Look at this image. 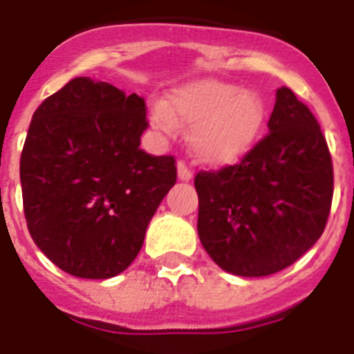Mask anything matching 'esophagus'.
<instances>
[{
    "instance_id": "34e87169",
    "label": "esophagus",
    "mask_w": 354,
    "mask_h": 354,
    "mask_svg": "<svg viewBox=\"0 0 354 354\" xmlns=\"http://www.w3.org/2000/svg\"><path fill=\"white\" fill-rule=\"evenodd\" d=\"M178 178L182 180V182H189L191 178H193V171L189 169L187 163L185 161H178Z\"/></svg>"
}]
</instances>
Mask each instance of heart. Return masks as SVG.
Masks as SVG:
<instances>
[{
  "mask_svg": "<svg viewBox=\"0 0 354 354\" xmlns=\"http://www.w3.org/2000/svg\"><path fill=\"white\" fill-rule=\"evenodd\" d=\"M266 106L253 91L215 79L178 88L165 104L154 108L152 122L174 133L180 124L191 128V147L200 161L232 165L250 152L263 132Z\"/></svg>",
  "mask_w": 354,
  "mask_h": 354,
  "instance_id": "1",
  "label": "heart"
}]
</instances>
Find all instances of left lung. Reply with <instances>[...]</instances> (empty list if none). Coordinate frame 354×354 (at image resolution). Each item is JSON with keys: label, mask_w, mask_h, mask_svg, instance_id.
<instances>
[{"label": "left lung", "mask_w": 354, "mask_h": 354, "mask_svg": "<svg viewBox=\"0 0 354 354\" xmlns=\"http://www.w3.org/2000/svg\"><path fill=\"white\" fill-rule=\"evenodd\" d=\"M275 97L270 132L241 163L194 176L200 242L242 277L296 263L322 236L333 202V160L318 121L290 88Z\"/></svg>", "instance_id": "obj_1"}]
</instances>
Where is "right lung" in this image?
I'll list each match as a JSON object with an SVG mask.
<instances>
[{"mask_svg": "<svg viewBox=\"0 0 354 354\" xmlns=\"http://www.w3.org/2000/svg\"><path fill=\"white\" fill-rule=\"evenodd\" d=\"M139 95L90 77L36 108L19 180L32 241L60 270L108 279L138 257L150 218L176 183V160L139 149Z\"/></svg>", "mask_w": 354, "mask_h": 354, "instance_id": "add662e5", "label": "right lung"}]
</instances>
